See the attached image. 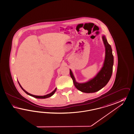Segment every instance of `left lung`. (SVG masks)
<instances>
[{"label":"left lung","instance_id":"1","mask_svg":"<svg viewBox=\"0 0 134 134\" xmlns=\"http://www.w3.org/2000/svg\"><path fill=\"white\" fill-rule=\"evenodd\" d=\"M105 48V56L103 66L97 75L89 81L85 83H79L76 81L72 71L70 69V75L73 83L77 89L82 92H96L106 86L110 80L113 72L114 57L111 47L107 42L104 35L102 37Z\"/></svg>","mask_w":134,"mask_h":134}]
</instances>
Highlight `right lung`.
<instances>
[{"instance_id": "obj_1", "label": "right lung", "mask_w": 134, "mask_h": 134, "mask_svg": "<svg viewBox=\"0 0 134 134\" xmlns=\"http://www.w3.org/2000/svg\"><path fill=\"white\" fill-rule=\"evenodd\" d=\"M18 82V83H19V86H20L21 88V89H22L23 91H24L26 93V94H27V95H30V96H32V97H35V98H37V99H46V98H49V97H51V96H52L54 94V93L55 92V91H56V88H55L52 93H49V94H47V95H44V96H36V95H32V94H31L30 93H29L27 92L25 90H24L23 88V87L21 86L20 85V84L19 83V82Z\"/></svg>"}]
</instances>
